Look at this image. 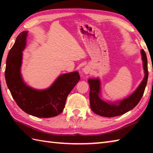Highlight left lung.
I'll return each mask as SVG.
<instances>
[{
	"label": "left lung",
	"mask_w": 153,
	"mask_h": 153,
	"mask_svg": "<svg viewBox=\"0 0 153 153\" xmlns=\"http://www.w3.org/2000/svg\"><path fill=\"white\" fill-rule=\"evenodd\" d=\"M27 34V31L20 33L9 52L4 74L7 85L15 101L24 112L40 118L55 117L63 111L67 96L79 82V75L77 71L61 74L44 90L28 86L21 73Z\"/></svg>",
	"instance_id": "left-lung-1"
}]
</instances>
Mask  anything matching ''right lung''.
<instances>
[{
    "mask_svg": "<svg viewBox=\"0 0 153 153\" xmlns=\"http://www.w3.org/2000/svg\"><path fill=\"white\" fill-rule=\"evenodd\" d=\"M141 55L144 74V78L135 91L123 100L114 103L105 101L100 97V79L98 77L88 79L90 108L95 113L103 117H115L128 112L138 105L143 96L149 76L147 57L144 51H141Z\"/></svg>",
    "mask_w": 153,
    "mask_h": 153,
    "instance_id": "add662e5",
    "label": "right lung"
}]
</instances>
